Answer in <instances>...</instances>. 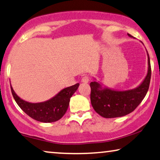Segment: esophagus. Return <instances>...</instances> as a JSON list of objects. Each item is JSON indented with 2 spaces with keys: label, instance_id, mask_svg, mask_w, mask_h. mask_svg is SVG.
<instances>
[{
  "label": "esophagus",
  "instance_id": "obj_1",
  "mask_svg": "<svg viewBox=\"0 0 160 160\" xmlns=\"http://www.w3.org/2000/svg\"><path fill=\"white\" fill-rule=\"evenodd\" d=\"M81 81H82V82L88 83L90 81V77L88 75L83 76L82 78V80H81Z\"/></svg>",
  "mask_w": 160,
  "mask_h": 160
}]
</instances>
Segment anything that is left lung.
<instances>
[{
    "instance_id": "obj_1",
    "label": "left lung",
    "mask_w": 160,
    "mask_h": 160,
    "mask_svg": "<svg viewBox=\"0 0 160 160\" xmlns=\"http://www.w3.org/2000/svg\"><path fill=\"white\" fill-rule=\"evenodd\" d=\"M130 38L131 35L128 34ZM148 52V51H147ZM146 77L138 87L128 90L111 89L97 81L90 82L91 104L95 112L105 118H115L128 115L135 110L148 92L151 78L149 54Z\"/></svg>"
}]
</instances>
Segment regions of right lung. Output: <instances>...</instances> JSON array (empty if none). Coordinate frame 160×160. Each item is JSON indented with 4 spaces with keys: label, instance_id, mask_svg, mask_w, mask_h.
I'll list each match as a JSON object with an SVG mask.
<instances>
[{
    "label": "right lung",
    "instance_id": "right-lung-1",
    "mask_svg": "<svg viewBox=\"0 0 160 160\" xmlns=\"http://www.w3.org/2000/svg\"><path fill=\"white\" fill-rule=\"evenodd\" d=\"M79 85V83H77L64 88L50 100L38 103L23 100L17 95L11 85V88L13 98L24 112L35 120L48 123L54 122L62 118L69 106L70 98L76 92Z\"/></svg>",
    "mask_w": 160,
    "mask_h": 160
}]
</instances>
